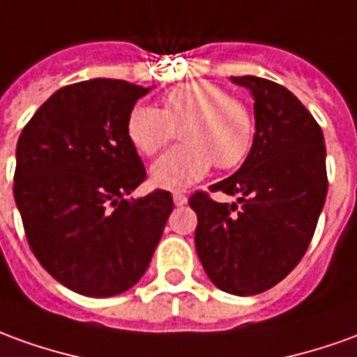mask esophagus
Listing matches in <instances>:
<instances>
[{
    "mask_svg": "<svg viewBox=\"0 0 357 357\" xmlns=\"http://www.w3.org/2000/svg\"><path fill=\"white\" fill-rule=\"evenodd\" d=\"M173 202H174V206H184V204L188 202V198H186L184 194L174 192V194H173Z\"/></svg>",
    "mask_w": 357,
    "mask_h": 357,
    "instance_id": "obj_1",
    "label": "esophagus"
}]
</instances>
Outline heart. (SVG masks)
<instances>
[{
  "mask_svg": "<svg viewBox=\"0 0 357 357\" xmlns=\"http://www.w3.org/2000/svg\"><path fill=\"white\" fill-rule=\"evenodd\" d=\"M178 130L183 146L161 155L149 169L157 188L183 190L210 171L233 169L252 144V116L239 100L208 81H194L165 93L161 110L139 102L130 110L126 134L137 153L155 155Z\"/></svg>",
  "mask_w": 357,
  "mask_h": 357,
  "instance_id": "obj_1",
  "label": "heart"
}]
</instances>
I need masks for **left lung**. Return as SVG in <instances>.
Segmentation results:
<instances>
[{"label": "left lung", "mask_w": 357, "mask_h": 357, "mask_svg": "<svg viewBox=\"0 0 357 357\" xmlns=\"http://www.w3.org/2000/svg\"><path fill=\"white\" fill-rule=\"evenodd\" d=\"M255 99L252 146L235 174L211 192L237 196L220 204L198 192L196 252L213 286L257 296L299 264L326 198V147L321 126L291 91L274 81L231 77Z\"/></svg>", "instance_id": "1"}]
</instances>
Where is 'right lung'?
Instances as JSON below:
<instances>
[{"label": "right lung", "mask_w": 357, "mask_h": 357, "mask_svg": "<svg viewBox=\"0 0 357 357\" xmlns=\"http://www.w3.org/2000/svg\"><path fill=\"white\" fill-rule=\"evenodd\" d=\"M151 89L105 77L68 85L17 142L13 194L31 250L81 296L112 297L136 286L173 211L167 190L132 196L146 167L126 120Z\"/></svg>", "instance_id": "add662e5"}]
</instances>
